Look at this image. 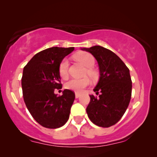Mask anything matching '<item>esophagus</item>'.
Returning a JSON list of instances; mask_svg holds the SVG:
<instances>
[{
	"instance_id": "obj_1",
	"label": "esophagus",
	"mask_w": 157,
	"mask_h": 157,
	"mask_svg": "<svg viewBox=\"0 0 157 157\" xmlns=\"http://www.w3.org/2000/svg\"><path fill=\"white\" fill-rule=\"evenodd\" d=\"M80 96H81L80 94H78V93H75V96H76V98H78Z\"/></svg>"
}]
</instances>
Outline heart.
Wrapping results in <instances>:
<instances>
[{
    "instance_id": "obj_1",
    "label": "heart",
    "mask_w": 157,
    "mask_h": 157,
    "mask_svg": "<svg viewBox=\"0 0 157 157\" xmlns=\"http://www.w3.org/2000/svg\"><path fill=\"white\" fill-rule=\"evenodd\" d=\"M74 58L77 61L80 62L83 66L87 67L86 71L85 72V75H88L91 78L95 79L97 78L98 74L94 68L91 67L95 63V59L91 53L87 52H80L76 53L74 56ZM59 72L60 76L63 78H66L68 76V60L64 59L61 61L59 64ZM91 81L88 77H84L83 78H72L68 81L66 83V89L72 90L77 92V93H81L83 89L87 87L90 84Z\"/></svg>"
}]
</instances>
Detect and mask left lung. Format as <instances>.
Masks as SVG:
<instances>
[{"label":"left lung","instance_id":"left-lung-1","mask_svg":"<svg viewBox=\"0 0 157 157\" xmlns=\"http://www.w3.org/2000/svg\"><path fill=\"white\" fill-rule=\"evenodd\" d=\"M98 62L100 77L94 91L98 97L90 95L86 108L89 119L101 127H110L121 119L129 104L132 82L129 69L117 54L100 46L83 48Z\"/></svg>","mask_w":157,"mask_h":157}]
</instances>
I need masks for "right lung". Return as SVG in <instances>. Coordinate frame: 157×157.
<instances>
[{"instance_id": "obj_1", "label": "right lung", "mask_w": 157, "mask_h": 157, "mask_svg": "<svg viewBox=\"0 0 157 157\" xmlns=\"http://www.w3.org/2000/svg\"><path fill=\"white\" fill-rule=\"evenodd\" d=\"M74 47H52L36 53L23 68L21 86L28 110L42 126L56 128L69 119L75 94L65 89L62 96L54 93L61 89L59 64Z\"/></svg>"}]
</instances>
